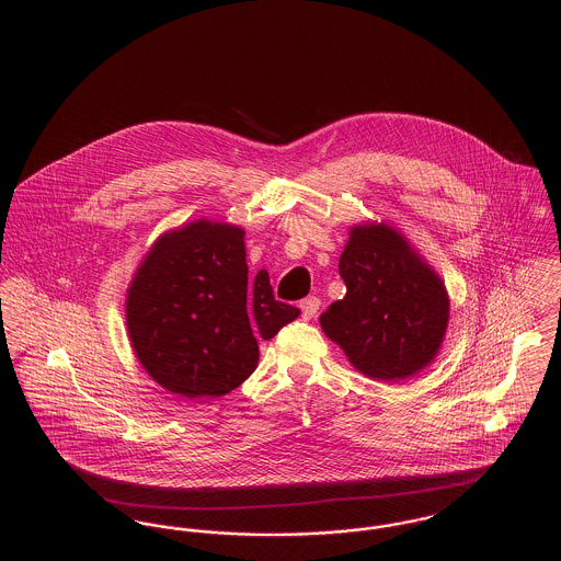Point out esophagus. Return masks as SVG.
<instances>
[{
  "instance_id": "obj_1",
  "label": "esophagus",
  "mask_w": 561,
  "mask_h": 561,
  "mask_svg": "<svg viewBox=\"0 0 561 561\" xmlns=\"http://www.w3.org/2000/svg\"><path fill=\"white\" fill-rule=\"evenodd\" d=\"M320 298H316V296H309V298H305V300L300 302V311H302V318H305V320H311V318H316V316H318V311H320Z\"/></svg>"
}]
</instances>
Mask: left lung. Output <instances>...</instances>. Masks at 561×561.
Instances as JSON below:
<instances>
[{
    "label": "left lung",
    "instance_id": "left-lung-1",
    "mask_svg": "<svg viewBox=\"0 0 561 561\" xmlns=\"http://www.w3.org/2000/svg\"><path fill=\"white\" fill-rule=\"evenodd\" d=\"M339 274L347 291L320 323L354 369L400 382L434 363L449 323V294L403 233L385 220L354 225Z\"/></svg>",
    "mask_w": 561,
    "mask_h": 561
}]
</instances>
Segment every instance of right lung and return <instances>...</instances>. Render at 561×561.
<instances>
[{
    "instance_id": "1",
    "label": "right lung",
    "mask_w": 561,
    "mask_h": 561,
    "mask_svg": "<svg viewBox=\"0 0 561 561\" xmlns=\"http://www.w3.org/2000/svg\"><path fill=\"white\" fill-rule=\"evenodd\" d=\"M298 316L274 300L265 270L248 283L243 229L207 218L161 233L125 300L136 358L160 387L187 400L238 389L256 369V339H272Z\"/></svg>"
}]
</instances>
